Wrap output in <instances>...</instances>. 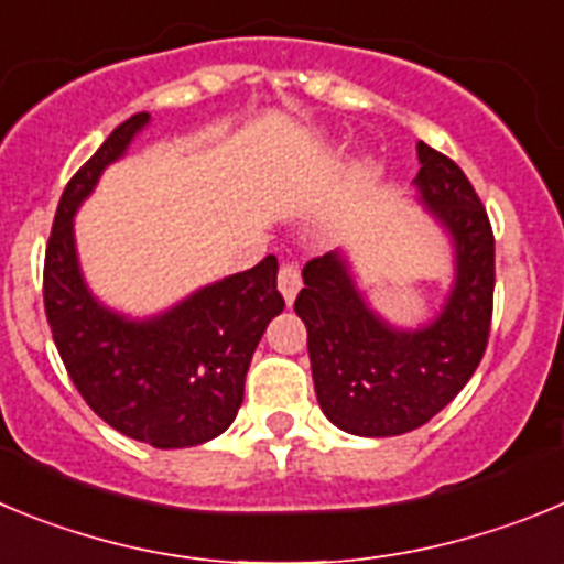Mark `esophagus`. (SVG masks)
<instances>
[{
    "label": "esophagus",
    "mask_w": 564,
    "mask_h": 564,
    "mask_svg": "<svg viewBox=\"0 0 564 564\" xmlns=\"http://www.w3.org/2000/svg\"><path fill=\"white\" fill-rule=\"evenodd\" d=\"M276 285H279V293H282V299H285V304H293V299H296L299 288H302V276H299V268L296 265H282V268H279Z\"/></svg>",
    "instance_id": "1"
}]
</instances>
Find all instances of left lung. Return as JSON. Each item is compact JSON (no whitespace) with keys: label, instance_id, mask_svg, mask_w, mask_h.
<instances>
[{"label":"left lung","instance_id":"left-lung-1","mask_svg":"<svg viewBox=\"0 0 564 564\" xmlns=\"http://www.w3.org/2000/svg\"><path fill=\"white\" fill-rule=\"evenodd\" d=\"M413 198L451 242L453 276L427 322H389L371 307L346 248L307 262L296 316L307 327L310 369L324 416L352 436L386 438L433 420L467 386L487 349L495 237L456 162L416 142Z\"/></svg>","mask_w":564,"mask_h":564}]
</instances>
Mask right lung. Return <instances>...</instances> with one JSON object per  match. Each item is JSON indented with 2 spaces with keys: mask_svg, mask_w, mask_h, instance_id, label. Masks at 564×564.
<instances>
[{
  "mask_svg": "<svg viewBox=\"0 0 564 564\" xmlns=\"http://www.w3.org/2000/svg\"><path fill=\"white\" fill-rule=\"evenodd\" d=\"M148 126V111L128 117L66 184L46 246L44 307L61 360L91 411L122 436L175 451L209 442L235 422L251 355L285 302L276 257L151 316H128L91 291L75 215Z\"/></svg>",
  "mask_w": 564,
  "mask_h": 564,
  "instance_id": "add662e5",
  "label": "right lung"
}]
</instances>
